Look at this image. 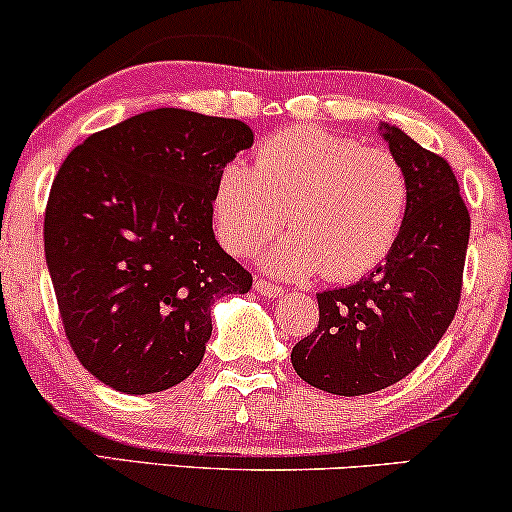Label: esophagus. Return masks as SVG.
I'll return each mask as SVG.
<instances>
[{"mask_svg":"<svg viewBox=\"0 0 512 512\" xmlns=\"http://www.w3.org/2000/svg\"><path fill=\"white\" fill-rule=\"evenodd\" d=\"M254 289L261 296H266V299H277V296L285 294V289L273 285V282H268V280H256L254 282Z\"/></svg>","mask_w":512,"mask_h":512,"instance_id":"34e87169","label":"esophagus"}]
</instances>
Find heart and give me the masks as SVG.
Segmentation results:
<instances>
[{
    "label": "heart",
    "instance_id": "b5f03b06",
    "mask_svg": "<svg viewBox=\"0 0 512 512\" xmlns=\"http://www.w3.org/2000/svg\"><path fill=\"white\" fill-rule=\"evenodd\" d=\"M406 170L389 151L320 128H287L261 144L256 168L220 170L213 211L232 254L273 242L285 220L294 230L266 256L270 273L332 282L368 275L387 258L408 211Z\"/></svg>",
    "mask_w": 512,
    "mask_h": 512
}]
</instances>
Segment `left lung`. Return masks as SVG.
<instances>
[{"instance_id":"8db88e82","label":"left lung","mask_w":512,"mask_h":512,"mask_svg":"<svg viewBox=\"0 0 512 512\" xmlns=\"http://www.w3.org/2000/svg\"><path fill=\"white\" fill-rule=\"evenodd\" d=\"M408 178L399 239L368 277L318 296L315 332L292 349L301 380L337 396L391 387L430 356L458 311L470 213L449 163L380 123Z\"/></svg>"}]
</instances>
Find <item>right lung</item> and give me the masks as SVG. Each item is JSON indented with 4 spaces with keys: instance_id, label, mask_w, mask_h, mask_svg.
<instances>
[{
    "instance_id": "1",
    "label": "right lung",
    "mask_w": 512,
    "mask_h": 512,
    "mask_svg": "<svg viewBox=\"0 0 512 512\" xmlns=\"http://www.w3.org/2000/svg\"><path fill=\"white\" fill-rule=\"evenodd\" d=\"M251 144L235 118L154 109L61 163L44 256L71 349L99 382L123 394L180 384L204 358L211 306L251 289L213 235L220 170Z\"/></svg>"
}]
</instances>
